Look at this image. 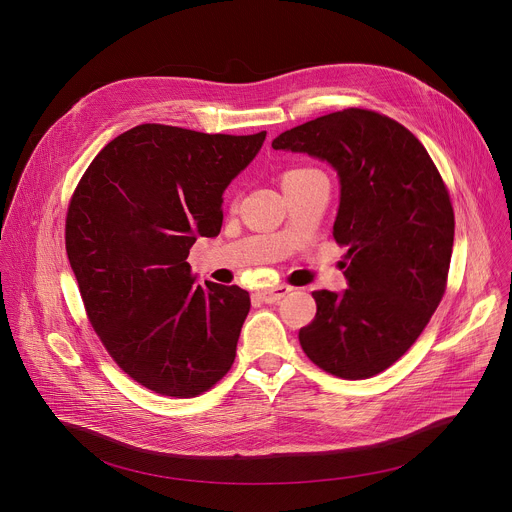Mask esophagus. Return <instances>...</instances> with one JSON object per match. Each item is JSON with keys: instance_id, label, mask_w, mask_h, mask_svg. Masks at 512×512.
I'll list each match as a JSON object with an SVG mask.
<instances>
[{"instance_id": "obj_1", "label": "esophagus", "mask_w": 512, "mask_h": 512, "mask_svg": "<svg viewBox=\"0 0 512 512\" xmlns=\"http://www.w3.org/2000/svg\"><path fill=\"white\" fill-rule=\"evenodd\" d=\"M289 291H291L289 285H275V287H269V289H259L257 296H259V300H263L265 304H275V302H279L281 298H285V296L289 294Z\"/></svg>"}]
</instances>
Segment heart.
I'll return each instance as SVG.
<instances>
[{"mask_svg":"<svg viewBox=\"0 0 512 512\" xmlns=\"http://www.w3.org/2000/svg\"><path fill=\"white\" fill-rule=\"evenodd\" d=\"M308 174H316V170H289V172H285L283 180H291V178H302V176H308Z\"/></svg>","mask_w":512,"mask_h":512,"instance_id":"b5f03b06","label":"heart"}]
</instances>
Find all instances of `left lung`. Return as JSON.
I'll list each match as a JSON object with an SVG mask.
<instances>
[{
	"instance_id": "1",
	"label": "left lung",
	"mask_w": 512,
	"mask_h": 512,
	"mask_svg": "<svg viewBox=\"0 0 512 512\" xmlns=\"http://www.w3.org/2000/svg\"><path fill=\"white\" fill-rule=\"evenodd\" d=\"M271 148L326 162L340 182L332 235L348 247V289L312 291L318 312L300 344L330 375L375 377L411 348L446 291L454 210L444 180L409 129L367 109L287 129Z\"/></svg>"
}]
</instances>
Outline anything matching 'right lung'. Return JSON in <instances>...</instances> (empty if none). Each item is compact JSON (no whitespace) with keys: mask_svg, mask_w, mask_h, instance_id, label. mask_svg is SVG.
Segmentation results:
<instances>
[{"mask_svg":"<svg viewBox=\"0 0 512 512\" xmlns=\"http://www.w3.org/2000/svg\"><path fill=\"white\" fill-rule=\"evenodd\" d=\"M145 123L97 154L66 216V255L89 320L119 367L168 397H196L235 362L251 300L194 283L198 237L223 227V194L265 141Z\"/></svg>","mask_w":512,"mask_h":512,"instance_id":"right-lung-1","label":"right lung"}]
</instances>
